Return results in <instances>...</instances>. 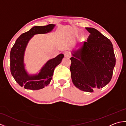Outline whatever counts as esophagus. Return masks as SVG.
<instances>
[{
    "instance_id": "obj_1",
    "label": "esophagus",
    "mask_w": 126,
    "mask_h": 126,
    "mask_svg": "<svg viewBox=\"0 0 126 126\" xmlns=\"http://www.w3.org/2000/svg\"><path fill=\"white\" fill-rule=\"evenodd\" d=\"M64 55L65 57H69L70 56V53L69 51H65L64 52Z\"/></svg>"
}]
</instances>
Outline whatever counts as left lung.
<instances>
[{
    "label": "left lung",
    "instance_id": "obj_1",
    "mask_svg": "<svg viewBox=\"0 0 126 126\" xmlns=\"http://www.w3.org/2000/svg\"><path fill=\"white\" fill-rule=\"evenodd\" d=\"M85 29L90 34L87 42L73 51L70 70L75 86L92 93L110 81L116 58L110 40L94 28Z\"/></svg>",
    "mask_w": 126,
    "mask_h": 126
}]
</instances>
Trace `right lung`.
Here are the masks:
<instances>
[{"label":"right lung","instance_id":"right-lung-1","mask_svg":"<svg viewBox=\"0 0 126 126\" xmlns=\"http://www.w3.org/2000/svg\"><path fill=\"white\" fill-rule=\"evenodd\" d=\"M54 24L35 26L17 38L10 52V70L15 81L21 87L30 90H39L49 84L52 79L55 68L60 64L64 55H58L44 65L38 74L30 75L25 69L24 57L29 41L34 34L47 33L51 31Z\"/></svg>","mask_w":126,"mask_h":126}]
</instances>
